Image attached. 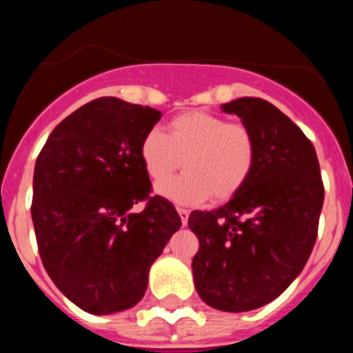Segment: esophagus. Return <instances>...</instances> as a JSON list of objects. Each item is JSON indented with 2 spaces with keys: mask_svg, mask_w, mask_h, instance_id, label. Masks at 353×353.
Segmentation results:
<instances>
[{
  "mask_svg": "<svg viewBox=\"0 0 353 353\" xmlns=\"http://www.w3.org/2000/svg\"><path fill=\"white\" fill-rule=\"evenodd\" d=\"M176 212H179L180 219H182V224H183V226H185V224H187V219H189V210H187V208L179 207V208H176Z\"/></svg>",
  "mask_w": 353,
  "mask_h": 353,
  "instance_id": "esophagus-1",
  "label": "esophagus"
}]
</instances>
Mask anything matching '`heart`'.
<instances>
[{"mask_svg": "<svg viewBox=\"0 0 353 353\" xmlns=\"http://www.w3.org/2000/svg\"><path fill=\"white\" fill-rule=\"evenodd\" d=\"M168 130H148L139 146L155 185L163 183L184 159L186 173L159 187L162 196L198 205L210 196L214 201H226L244 189L258 159L256 136L248 125L230 123L207 111H187L174 117Z\"/></svg>", "mask_w": 353, "mask_h": 353, "instance_id": "1", "label": "heart"}]
</instances>
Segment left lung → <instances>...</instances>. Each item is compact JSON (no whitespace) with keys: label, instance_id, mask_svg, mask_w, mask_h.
I'll use <instances>...</instances> for the list:
<instances>
[{"label":"left lung","instance_id":"obj_1","mask_svg":"<svg viewBox=\"0 0 353 353\" xmlns=\"http://www.w3.org/2000/svg\"><path fill=\"white\" fill-rule=\"evenodd\" d=\"M254 132L256 166L224 207L194 210L189 228L199 240L194 285L214 310L240 313L279 297L310 258L323 205L316 152L276 105L256 97L228 102Z\"/></svg>","mask_w":353,"mask_h":353}]
</instances>
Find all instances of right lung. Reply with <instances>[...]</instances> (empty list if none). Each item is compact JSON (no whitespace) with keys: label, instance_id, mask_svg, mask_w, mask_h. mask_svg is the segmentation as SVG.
I'll list each match as a JSON object with an SVG mask.
<instances>
[{"label":"right lung","instance_id":"obj_1","mask_svg":"<svg viewBox=\"0 0 353 353\" xmlns=\"http://www.w3.org/2000/svg\"><path fill=\"white\" fill-rule=\"evenodd\" d=\"M161 111L102 97L60 121L40 150L31 219L40 258L58 290L92 314L129 310L148 270L182 226L152 194L139 146ZM145 203L139 214L130 208Z\"/></svg>","mask_w":353,"mask_h":353}]
</instances>
